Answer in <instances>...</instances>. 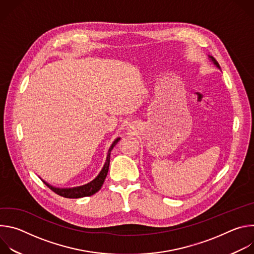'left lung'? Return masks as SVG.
Listing matches in <instances>:
<instances>
[{"label":"left lung","instance_id":"obj_1","mask_svg":"<svg viewBox=\"0 0 254 254\" xmlns=\"http://www.w3.org/2000/svg\"><path fill=\"white\" fill-rule=\"evenodd\" d=\"M210 58H211V59H212V61H213V62H214V64H215V65H216V66H217V67H218V68H220V65H219V63H218V62H217V61H216V60H215V59H214V58H213V57H212V56H211V57H210Z\"/></svg>","mask_w":254,"mask_h":254}]
</instances>
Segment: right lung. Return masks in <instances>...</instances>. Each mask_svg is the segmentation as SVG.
<instances>
[{
    "label": "right lung",
    "mask_w": 254,
    "mask_h": 254,
    "mask_svg": "<svg viewBox=\"0 0 254 254\" xmlns=\"http://www.w3.org/2000/svg\"><path fill=\"white\" fill-rule=\"evenodd\" d=\"M121 138L118 137L111 146L110 150H108V153H107V157H106V162L102 168V170L100 171V173L98 174V176L93 180L91 181L90 183L84 185V186H80V187H76V188H70V189H60V188H54L50 185H48L46 182H43L47 185V187H49L54 193H56L57 195L59 196H62V197H65V198H81V197H86V196H91L93 194H95L97 191L100 190L104 180H105V177L107 175V172H108V168H110V161H111V152L112 150L114 149V147L116 146V144L119 142Z\"/></svg>",
    "instance_id": "right-lung-1"
}]
</instances>
